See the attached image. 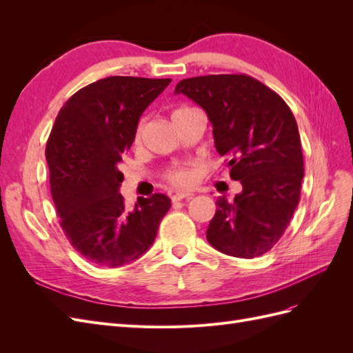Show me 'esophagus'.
<instances>
[{"label":"esophagus","instance_id":"1","mask_svg":"<svg viewBox=\"0 0 353 353\" xmlns=\"http://www.w3.org/2000/svg\"><path fill=\"white\" fill-rule=\"evenodd\" d=\"M193 196H194V194H191V193H175L170 199H172L174 203H176V201H181V200H184V199H185V200L193 199Z\"/></svg>","mask_w":353,"mask_h":353}]
</instances>
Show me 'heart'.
I'll use <instances>...</instances> for the list:
<instances>
[{
  "mask_svg": "<svg viewBox=\"0 0 353 353\" xmlns=\"http://www.w3.org/2000/svg\"><path fill=\"white\" fill-rule=\"evenodd\" d=\"M188 109L190 108L176 109L174 112L172 117L176 116L178 113H183V112L188 110ZM140 140H141V126H138L137 131H135V135H134V143L135 144L140 143ZM165 181H166V183H169L170 185H174V187H183V188L190 187L191 184H193V181H194L193 168H191L190 165H179V166L170 168V169H168L166 172H165Z\"/></svg>",
  "mask_w": 353,
  "mask_h": 353,
  "instance_id": "heart-1",
  "label": "heart"
}]
</instances>
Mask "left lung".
Masks as SVG:
<instances>
[{
    "label": "left lung",
    "mask_w": 353,
    "mask_h": 353,
    "mask_svg": "<svg viewBox=\"0 0 353 353\" xmlns=\"http://www.w3.org/2000/svg\"><path fill=\"white\" fill-rule=\"evenodd\" d=\"M184 94L206 112L216 152L243 191L216 200L206 237L219 252L252 259L281 239L301 199L305 175L301 135L279 94L249 74H208L183 79Z\"/></svg>",
    "instance_id": "obj_1"
}]
</instances>
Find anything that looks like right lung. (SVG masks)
Masks as SVG:
<instances>
[{
	"label": "right lung",
	"mask_w": 353,
	"mask_h": 353,
	"mask_svg": "<svg viewBox=\"0 0 353 353\" xmlns=\"http://www.w3.org/2000/svg\"><path fill=\"white\" fill-rule=\"evenodd\" d=\"M172 79L110 77L83 87L60 109L46 147L60 227L85 259L116 268L153 244L170 199L154 193L126 210L122 156L138 121Z\"/></svg>",
	"instance_id": "1"
}]
</instances>
